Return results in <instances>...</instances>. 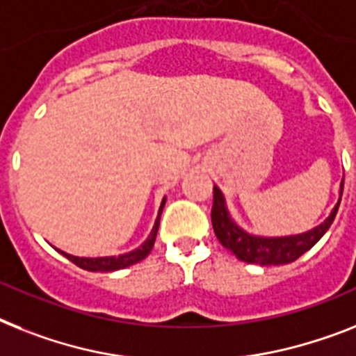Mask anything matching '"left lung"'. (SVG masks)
Returning <instances> with one entry per match:
<instances>
[{
    "label": "left lung",
    "mask_w": 356,
    "mask_h": 356,
    "mask_svg": "<svg viewBox=\"0 0 356 356\" xmlns=\"http://www.w3.org/2000/svg\"><path fill=\"white\" fill-rule=\"evenodd\" d=\"M342 191L343 180L340 181L339 202L331 209L330 216L316 227L289 236H260V234L248 233L234 222L225 204L224 193L218 189V185H214V202L211 211L214 234L227 251L233 252L234 257L243 262L260 264V266H282V264L295 262L305 251H309L331 227L342 200Z\"/></svg>",
    "instance_id": "8db88e82"
}]
</instances>
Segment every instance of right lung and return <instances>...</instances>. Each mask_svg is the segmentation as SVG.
Wrapping results in <instances>:
<instances>
[{"instance_id": "1", "label": "right lung", "mask_w": 356, "mask_h": 356, "mask_svg": "<svg viewBox=\"0 0 356 356\" xmlns=\"http://www.w3.org/2000/svg\"><path fill=\"white\" fill-rule=\"evenodd\" d=\"M165 207V196L161 200V205L160 209H158V216H156V222L152 225V231L149 233L145 242L140 245V248L132 249L129 252H123V254H118V257H96V258H85V257H74V254H69L65 251H58L63 254L65 258H69L70 262L76 264L78 267L81 269H87V271H94V273H107V271H118V269H125V267L132 266V264H138L142 262L143 258L152 251V245H154V240H156V234H158V227H160V216H161V211Z\"/></svg>"}]
</instances>
